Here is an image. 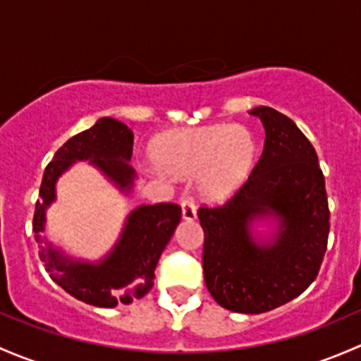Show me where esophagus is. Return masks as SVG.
<instances>
[{
    "instance_id": "1",
    "label": "esophagus",
    "mask_w": 361,
    "mask_h": 361,
    "mask_svg": "<svg viewBox=\"0 0 361 361\" xmlns=\"http://www.w3.org/2000/svg\"><path fill=\"white\" fill-rule=\"evenodd\" d=\"M180 207H182V217L185 221H195L196 219V203L191 196H182L180 198Z\"/></svg>"
}]
</instances>
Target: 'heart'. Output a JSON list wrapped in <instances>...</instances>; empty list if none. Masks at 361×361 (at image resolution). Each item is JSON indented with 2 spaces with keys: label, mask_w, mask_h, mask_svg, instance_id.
<instances>
[{
  "label": "heart",
  "mask_w": 361,
  "mask_h": 361,
  "mask_svg": "<svg viewBox=\"0 0 361 361\" xmlns=\"http://www.w3.org/2000/svg\"><path fill=\"white\" fill-rule=\"evenodd\" d=\"M159 170L176 177H192L208 200L233 195L250 173L257 140L243 125H208L165 133L151 149Z\"/></svg>",
  "instance_id": "obj_1"
}]
</instances>
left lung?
Masks as SVG:
<instances>
[{
    "instance_id": "1",
    "label": "left lung",
    "mask_w": 361,
    "mask_h": 361,
    "mask_svg": "<svg viewBox=\"0 0 361 361\" xmlns=\"http://www.w3.org/2000/svg\"><path fill=\"white\" fill-rule=\"evenodd\" d=\"M266 140L248 179L222 205L200 207L205 233L203 274L217 304L259 314L300 295L318 276L326 252L330 210L325 177L313 144L288 116L255 107ZM274 214L281 233L271 245L255 244L247 224Z\"/></svg>"
}]
</instances>
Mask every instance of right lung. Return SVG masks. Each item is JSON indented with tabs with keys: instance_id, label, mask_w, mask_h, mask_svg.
<instances>
[{
	"instance_id": "add662e5",
	"label": "right lung",
	"mask_w": 361,
	"mask_h": 361,
	"mask_svg": "<svg viewBox=\"0 0 361 361\" xmlns=\"http://www.w3.org/2000/svg\"><path fill=\"white\" fill-rule=\"evenodd\" d=\"M133 133L128 126L102 118L92 128L71 137L47 165L43 173L39 200L36 202L32 231L42 243L39 233L44 229V208L55 198V182L76 159H92L114 184L130 189L133 169ZM182 210L176 203L142 205L130 214L120 241L104 262H73L48 248L39 252L50 278L78 300L99 307H114L118 302L130 304L153 288L154 269L159 255L180 222Z\"/></svg>"
}]
</instances>
